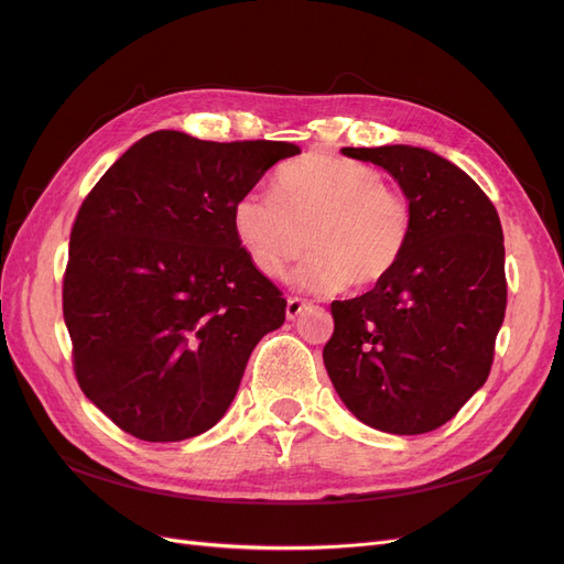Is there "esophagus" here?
I'll use <instances>...</instances> for the list:
<instances>
[{
    "label": "esophagus",
    "mask_w": 564,
    "mask_h": 564,
    "mask_svg": "<svg viewBox=\"0 0 564 564\" xmlns=\"http://www.w3.org/2000/svg\"><path fill=\"white\" fill-rule=\"evenodd\" d=\"M303 308H308V303H305L303 299H299V296H292L286 301V317L289 319H296L301 313H303Z\"/></svg>",
    "instance_id": "34e87169"
}]
</instances>
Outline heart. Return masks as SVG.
<instances>
[{
    "mask_svg": "<svg viewBox=\"0 0 564 564\" xmlns=\"http://www.w3.org/2000/svg\"><path fill=\"white\" fill-rule=\"evenodd\" d=\"M232 232L249 263L282 280L311 245L301 282L317 294L365 292L392 275L412 237V204L365 162L313 152L284 162L270 193L232 204Z\"/></svg>",
    "mask_w": 564,
    "mask_h": 564,
    "instance_id": "obj_1",
    "label": "heart"
}]
</instances>
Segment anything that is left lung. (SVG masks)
Returning <instances> with one entry per match:
<instances>
[{
  "label": "left lung",
  "mask_w": 564,
  "mask_h": 564,
  "mask_svg": "<svg viewBox=\"0 0 564 564\" xmlns=\"http://www.w3.org/2000/svg\"><path fill=\"white\" fill-rule=\"evenodd\" d=\"M344 155L383 166L414 220L392 275L332 303L324 367L371 429L431 433L489 377L508 294L501 220L482 187L431 150L344 148Z\"/></svg>",
  "instance_id": "left-lung-1"
}]
</instances>
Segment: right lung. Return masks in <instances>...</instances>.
Instances as JSON below:
<instances>
[{"instance_id": "1", "label": "right lung", "mask_w": 564, "mask_h": 564, "mask_svg": "<svg viewBox=\"0 0 564 564\" xmlns=\"http://www.w3.org/2000/svg\"><path fill=\"white\" fill-rule=\"evenodd\" d=\"M284 141L155 131L84 197L63 275L75 377L117 429L181 442L220 421L286 301L232 232V204L299 155Z\"/></svg>"}]
</instances>
